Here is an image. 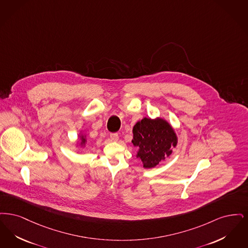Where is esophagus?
Here are the masks:
<instances>
[{
    "mask_svg": "<svg viewBox=\"0 0 248 248\" xmlns=\"http://www.w3.org/2000/svg\"><path fill=\"white\" fill-rule=\"evenodd\" d=\"M110 139L112 140H119V135H118V133H111L110 134Z\"/></svg>",
    "mask_w": 248,
    "mask_h": 248,
    "instance_id": "esophagus-1",
    "label": "esophagus"
}]
</instances>
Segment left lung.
<instances>
[{"instance_id": "obj_1", "label": "left lung", "mask_w": 248, "mask_h": 248, "mask_svg": "<svg viewBox=\"0 0 248 248\" xmlns=\"http://www.w3.org/2000/svg\"><path fill=\"white\" fill-rule=\"evenodd\" d=\"M133 139L131 142L138 147L139 157L143 168L152 169L163 161L172 153L178 138L170 124L165 119L143 118L138 121L132 129Z\"/></svg>"}]
</instances>
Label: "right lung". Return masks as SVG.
I'll list each match as a JSON object with an SVG mask.
<instances>
[{
    "label": "right lung",
    "instance_id": "1",
    "mask_svg": "<svg viewBox=\"0 0 248 248\" xmlns=\"http://www.w3.org/2000/svg\"><path fill=\"white\" fill-rule=\"evenodd\" d=\"M79 138H80V144H81V145H84L87 141L86 137H85L84 135H80Z\"/></svg>",
    "mask_w": 248,
    "mask_h": 248
}]
</instances>
